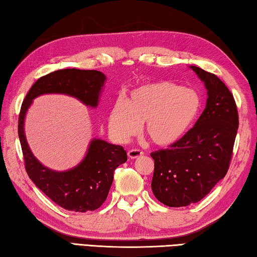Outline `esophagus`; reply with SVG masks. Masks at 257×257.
Instances as JSON below:
<instances>
[{
  "label": "esophagus",
  "instance_id": "esophagus-1",
  "mask_svg": "<svg viewBox=\"0 0 257 257\" xmlns=\"http://www.w3.org/2000/svg\"><path fill=\"white\" fill-rule=\"evenodd\" d=\"M143 155H144V152L138 148H133L130 149V151H128V156L130 158H138Z\"/></svg>",
  "mask_w": 257,
  "mask_h": 257
}]
</instances>
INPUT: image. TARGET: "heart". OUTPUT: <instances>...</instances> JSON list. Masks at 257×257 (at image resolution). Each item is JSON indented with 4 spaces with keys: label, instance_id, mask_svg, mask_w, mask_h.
Instances as JSON below:
<instances>
[{
    "label": "heart",
    "instance_id": "obj_1",
    "mask_svg": "<svg viewBox=\"0 0 257 257\" xmlns=\"http://www.w3.org/2000/svg\"><path fill=\"white\" fill-rule=\"evenodd\" d=\"M201 108L199 94L191 88L160 81L144 83L116 100L108 115L109 132L116 142L127 143L145 134L158 146H170L189 132Z\"/></svg>",
    "mask_w": 257,
    "mask_h": 257
}]
</instances>
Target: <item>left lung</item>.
I'll return each instance as SVG.
<instances>
[{
  "label": "left lung",
  "mask_w": 257,
  "mask_h": 257,
  "mask_svg": "<svg viewBox=\"0 0 257 257\" xmlns=\"http://www.w3.org/2000/svg\"><path fill=\"white\" fill-rule=\"evenodd\" d=\"M191 68L208 90L206 109L179 142L151 154L152 190L167 207L199 202L227 174L238 129V111L225 83L212 73Z\"/></svg>",
  "instance_id": "left-lung-1"
}]
</instances>
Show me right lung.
<instances>
[{
	"label": "right lung",
	"mask_w": 257,
	"mask_h": 257,
	"mask_svg": "<svg viewBox=\"0 0 257 257\" xmlns=\"http://www.w3.org/2000/svg\"><path fill=\"white\" fill-rule=\"evenodd\" d=\"M104 81L103 74L94 69L66 68L49 73L31 86L19 113L18 134L28 176L51 201L71 211H93L102 206L112 184L114 171L127 161V153L119 145L93 139L85 158L75 169L51 171L36 160L28 146L23 132L25 115L31 101L45 93H64L94 108Z\"/></svg>",
	"instance_id": "right-lung-1"
}]
</instances>
